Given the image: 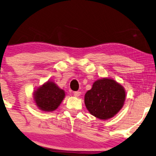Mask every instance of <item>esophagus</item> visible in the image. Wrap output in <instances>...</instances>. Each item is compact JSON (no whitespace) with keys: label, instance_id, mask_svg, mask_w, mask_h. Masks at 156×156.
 I'll return each instance as SVG.
<instances>
[{"label":"esophagus","instance_id":"1","mask_svg":"<svg viewBox=\"0 0 156 156\" xmlns=\"http://www.w3.org/2000/svg\"><path fill=\"white\" fill-rule=\"evenodd\" d=\"M73 94H74V96H76V97H78V96L80 95V91H75L73 93Z\"/></svg>","mask_w":156,"mask_h":156}]
</instances>
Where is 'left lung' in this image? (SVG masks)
I'll list each match as a JSON object with an SVG mask.
<instances>
[{"mask_svg": "<svg viewBox=\"0 0 156 156\" xmlns=\"http://www.w3.org/2000/svg\"><path fill=\"white\" fill-rule=\"evenodd\" d=\"M123 86L111 78H104L93 84L85 94V105L94 117L106 120L113 117L122 109L125 101Z\"/></svg>", "mask_w": 156, "mask_h": 156, "instance_id": "1", "label": "left lung"}]
</instances>
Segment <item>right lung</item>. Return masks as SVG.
Segmentation results:
<instances>
[{"instance_id":"right-lung-1","label":"right lung","mask_w":156,"mask_h":156,"mask_svg":"<svg viewBox=\"0 0 156 156\" xmlns=\"http://www.w3.org/2000/svg\"><path fill=\"white\" fill-rule=\"evenodd\" d=\"M66 94L52 81H47L35 90L34 99L39 109L44 112H52L58 109Z\"/></svg>"}]
</instances>
